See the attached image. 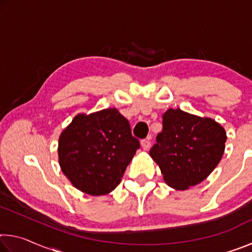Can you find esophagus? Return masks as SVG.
I'll return each mask as SVG.
<instances>
[{"label": "esophagus", "instance_id": "esophagus-1", "mask_svg": "<svg viewBox=\"0 0 252 252\" xmlns=\"http://www.w3.org/2000/svg\"><path fill=\"white\" fill-rule=\"evenodd\" d=\"M151 146V136H148L147 139H144L141 141V147L143 150H148L149 148Z\"/></svg>", "mask_w": 252, "mask_h": 252}]
</instances>
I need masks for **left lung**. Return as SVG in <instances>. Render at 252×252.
<instances>
[{"mask_svg": "<svg viewBox=\"0 0 252 252\" xmlns=\"http://www.w3.org/2000/svg\"><path fill=\"white\" fill-rule=\"evenodd\" d=\"M162 132L150 149L164 181L177 190L202 182L221 160L227 134L209 118L169 109L162 114Z\"/></svg>", "mask_w": 252, "mask_h": 252, "instance_id": "obj_1", "label": "left lung"}]
</instances>
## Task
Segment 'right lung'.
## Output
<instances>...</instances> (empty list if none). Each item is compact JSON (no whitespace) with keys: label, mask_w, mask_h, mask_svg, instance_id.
Listing matches in <instances>:
<instances>
[{"label":"right lung","mask_w":252,"mask_h":252,"mask_svg":"<svg viewBox=\"0 0 252 252\" xmlns=\"http://www.w3.org/2000/svg\"><path fill=\"white\" fill-rule=\"evenodd\" d=\"M139 148L129 121L117 109L79 114L60 135V167L76 189L106 194L120 183Z\"/></svg>","instance_id":"obj_1"}]
</instances>
